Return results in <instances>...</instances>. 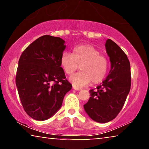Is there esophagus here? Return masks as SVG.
I'll use <instances>...</instances> for the list:
<instances>
[{
    "label": "esophagus",
    "instance_id": "obj_1",
    "mask_svg": "<svg viewBox=\"0 0 149 149\" xmlns=\"http://www.w3.org/2000/svg\"><path fill=\"white\" fill-rule=\"evenodd\" d=\"M73 88H74L75 90H81V88H79V87H77V86H73Z\"/></svg>",
    "mask_w": 149,
    "mask_h": 149
}]
</instances>
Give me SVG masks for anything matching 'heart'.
Listing matches in <instances>:
<instances>
[{
    "instance_id": "heart-1",
    "label": "heart",
    "mask_w": 149,
    "mask_h": 149,
    "mask_svg": "<svg viewBox=\"0 0 149 149\" xmlns=\"http://www.w3.org/2000/svg\"><path fill=\"white\" fill-rule=\"evenodd\" d=\"M60 65L64 72L72 75L80 67L81 72L72 75L70 81L75 86H84L91 81L97 84L105 78L109 62L95 47L90 45L75 46L72 53L63 52L60 57Z\"/></svg>"
}]
</instances>
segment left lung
Listing matches in <instances>:
<instances>
[{
	"label": "left lung",
	"mask_w": 149,
	"mask_h": 149,
	"mask_svg": "<svg viewBox=\"0 0 149 149\" xmlns=\"http://www.w3.org/2000/svg\"><path fill=\"white\" fill-rule=\"evenodd\" d=\"M105 46L111 62L109 74L96 90H90V99L84 105L88 116L101 123H108L117 116L131 86L130 65L127 55L110 39H107Z\"/></svg>",
	"instance_id": "1"
}]
</instances>
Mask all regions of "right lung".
Segmentation results:
<instances>
[{
    "label": "right lung",
    "instance_id": "1",
    "mask_svg": "<svg viewBox=\"0 0 149 149\" xmlns=\"http://www.w3.org/2000/svg\"><path fill=\"white\" fill-rule=\"evenodd\" d=\"M64 43L59 37L43 35L19 58L15 80L18 93L26 114L37 120L52 117L72 88L60 65Z\"/></svg>",
    "mask_w": 149,
    "mask_h": 149
}]
</instances>
